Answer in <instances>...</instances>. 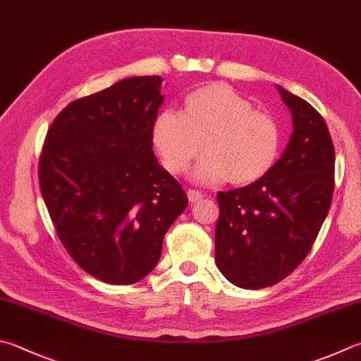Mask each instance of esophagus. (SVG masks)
Masks as SVG:
<instances>
[{"instance_id":"esophagus-1","label":"esophagus","mask_w":361,"mask_h":361,"mask_svg":"<svg viewBox=\"0 0 361 361\" xmlns=\"http://www.w3.org/2000/svg\"><path fill=\"white\" fill-rule=\"evenodd\" d=\"M187 196H188V201L190 202H198L200 200H202L204 195L201 192H198V190H188Z\"/></svg>"}]
</instances>
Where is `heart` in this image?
Masks as SVG:
<instances>
[{
    "mask_svg": "<svg viewBox=\"0 0 361 361\" xmlns=\"http://www.w3.org/2000/svg\"><path fill=\"white\" fill-rule=\"evenodd\" d=\"M154 145L163 165L180 174L206 149L193 169L200 183L229 179L235 185L255 182L267 174L280 154V128L269 113L233 87L214 83L185 99V113L163 110L152 127Z\"/></svg>",
    "mask_w": 361,
    "mask_h": 361,
    "instance_id": "1",
    "label": "heart"
}]
</instances>
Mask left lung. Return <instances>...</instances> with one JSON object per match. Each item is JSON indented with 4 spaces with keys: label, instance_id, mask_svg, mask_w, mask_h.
I'll return each mask as SVG.
<instances>
[{
    "label": "left lung",
    "instance_id": "8db88e82",
    "mask_svg": "<svg viewBox=\"0 0 361 361\" xmlns=\"http://www.w3.org/2000/svg\"><path fill=\"white\" fill-rule=\"evenodd\" d=\"M292 114L286 149L247 187L220 192L215 262L242 289L274 286L314 243L335 188V147L324 118L307 100L276 86Z\"/></svg>",
    "mask_w": 361,
    "mask_h": 361
}]
</instances>
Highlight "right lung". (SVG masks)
Instances as JSON below:
<instances>
[{"label":"right lung","instance_id":"1","mask_svg":"<svg viewBox=\"0 0 361 361\" xmlns=\"http://www.w3.org/2000/svg\"><path fill=\"white\" fill-rule=\"evenodd\" d=\"M161 81L124 78L73 100L53 121L40 155V192L59 240L81 269L110 284L151 274L188 204L152 151Z\"/></svg>","mask_w":361,"mask_h":361}]
</instances>
